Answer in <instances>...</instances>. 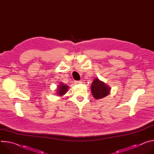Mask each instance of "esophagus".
I'll list each match as a JSON object with an SVG mask.
<instances>
[{
    "mask_svg": "<svg viewBox=\"0 0 154 154\" xmlns=\"http://www.w3.org/2000/svg\"><path fill=\"white\" fill-rule=\"evenodd\" d=\"M82 82H81V81H75V84H80V83H82Z\"/></svg>",
    "mask_w": 154,
    "mask_h": 154,
    "instance_id": "esophagus-1",
    "label": "esophagus"
}]
</instances>
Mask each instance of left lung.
I'll return each mask as SVG.
<instances>
[{"instance_id": "left-lung-1", "label": "left lung", "mask_w": 154, "mask_h": 154, "mask_svg": "<svg viewBox=\"0 0 154 154\" xmlns=\"http://www.w3.org/2000/svg\"><path fill=\"white\" fill-rule=\"evenodd\" d=\"M91 90L93 97L98 100L108 96L110 92V87L98 78L94 79L91 86Z\"/></svg>"}]
</instances>
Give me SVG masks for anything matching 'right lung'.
I'll use <instances>...</instances> for the list:
<instances>
[{
    "label": "right lung",
    "instance_id": "right-lung-1",
    "mask_svg": "<svg viewBox=\"0 0 154 154\" xmlns=\"http://www.w3.org/2000/svg\"><path fill=\"white\" fill-rule=\"evenodd\" d=\"M57 87V90H56L57 94L60 97L66 93L69 88V86L68 85H64L63 83H60Z\"/></svg>",
    "mask_w": 154,
    "mask_h": 154
}]
</instances>
